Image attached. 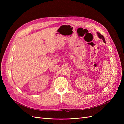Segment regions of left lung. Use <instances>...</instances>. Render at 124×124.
<instances>
[{
    "mask_svg": "<svg viewBox=\"0 0 124 124\" xmlns=\"http://www.w3.org/2000/svg\"><path fill=\"white\" fill-rule=\"evenodd\" d=\"M97 35H98V36H99V37L100 38L102 39V40H103V41H104V43H106V41H105V39H104V37L103 36L101 35V34H100V33H99V32H97Z\"/></svg>",
    "mask_w": 124,
    "mask_h": 124,
    "instance_id": "obj_1",
    "label": "left lung"
}]
</instances>
